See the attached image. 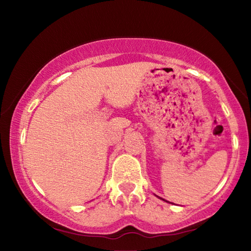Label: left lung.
<instances>
[{
    "mask_svg": "<svg viewBox=\"0 0 251 251\" xmlns=\"http://www.w3.org/2000/svg\"><path fill=\"white\" fill-rule=\"evenodd\" d=\"M156 197H157V195H156ZM157 198H159V199H161V200H163V201H166V200H164V199H162V198H160V197H157ZM166 202H169V201H166ZM170 203H171V202H170Z\"/></svg>",
    "mask_w": 251,
    "mask_h": 251,
    "instance_id": "8db88e82",
    "label": "left lung"
}]
</instances>
